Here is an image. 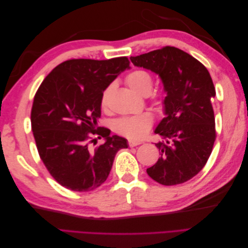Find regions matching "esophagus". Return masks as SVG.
<instances>
[{
  "instance_id": "esophagus-1",
  "label": "esophagus",
  "mask_w": 248,
  "mask_h": 248,
  "mask_svg": "<svg viewBox=\"0 0 248 248\" xmlns=\"http://www.w3.org/2000/svg\"><path fill=\"white\" fill-rule=\"evenodd\" d=\"M140 144H141L140 141L131 140H128V146H129V147H136V146H139V145H140Z\"/></svg>"
}]
</instances>
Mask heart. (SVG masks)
I'll use <instances>...</instances> for the list:
<instances>
[{"label": "heart", "mask_w": 248, "mask_h": 248, "mask_svg": "<svg viewBox=\"0 0 248 248\" xmlns=\"http://www.w3.org/2000/svg\"><path fill=\"white\" fill-rule=\"evenodd\" d=\"M125 82L133 92L141 96L149 95L153 88V78L151 74L146 70L139 69L130 72L126 77ZM109 92L110 87L107 88L101 94L100 107L102 109H107L108 107ZM161 102L162 101L158 95L153 96V103L155 106H160ZM153 122L154 119L152 114L145 111L139 115L120 118L115 122V130L129 140H141L151 129Z\"/></svg>", "instance_id": "heart-1"}]
</instances>
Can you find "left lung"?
Returning <instances> with one entry per match:
<instances>
[{
  "label": "left lung",
  "mask_w": 248,
  "mask_h": 248,
  "mask_svg": "<svg viewBox=\"0 0 248 248\" xmlns=\"http://www.w3.org/2000/svg\"><path fill=\"white\" fill-rule=\"evenodd\" d=\"M130 60L158 74L167 92L166 117L155 129L162 138L156 144L161 157L147 169L148 175L162 185L182 184L205 167L216 139L211 76L196 58L174 46Z\"/></svg>",
  "instance_id": "left-lung-1"
}]
</instances>
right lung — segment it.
I'll return each instance as SVG.
<instances>
[{
    "label": "right lung",
    "instance_id": "add662e5",
    "mask_svg": "<svg viewBox=\"0 0 248 248\" xmlns=\"http://www.w3.org/2000/svg\"><path fill=\"white\" fill-rule=\"evenodd\" d=\"M127 57L72 59L59 64L34 97L31 124L42 162L56 181L73 191H90L108 179L125 139L97 126L102 92L129 68ZM92 135L106 142L96 146Z\"/></svg>",
    "mask_w": 248,
    "mask_h": 248
}]
</instances>
